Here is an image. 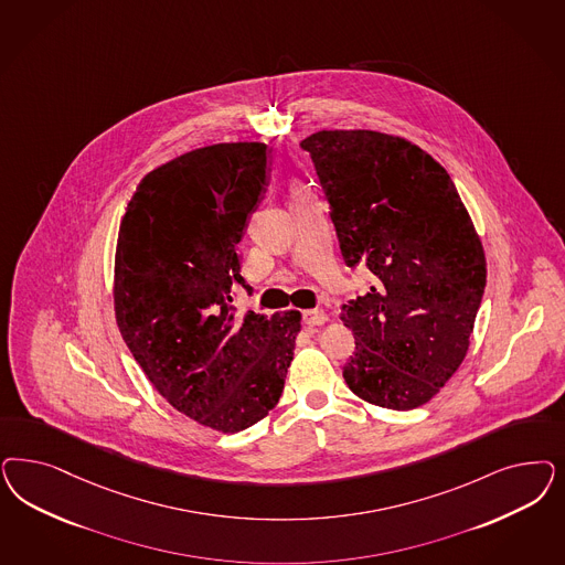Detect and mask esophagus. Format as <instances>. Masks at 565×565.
I'll return each instance as SVG.
<instances>
[{
    "mask_svg": "<svg viewBox=\"0 0 565 565\" xmlns=\"http://www.w3.org/2000/svg\"><path fill=\"white\" fill-rule=\"evenodd\" d=\"M327 322V311L324 310H306L303 311V324L308 327H322Z\"/></svg>",
    "mask_w": 565,
    "mask_h": 565,
    "instance_id": "34e87169",
    "label": "esophagus"
}]
</instances>
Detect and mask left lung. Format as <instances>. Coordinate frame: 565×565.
Listing matches in <instances>:
<instances>
[{"instance_id": "left-lung-1", "label": "left lung", "mask_w": 565, "mask_h": 565, "mask_svg": "<svg viewBox=\"0 0 565 565\" xmlns=\"http://www.w3.org/2000/svg\"><path fill=\"white\" fill-rule=\"evenodd\" d=\"M330 203L347 266L374 285L341 320L355 337L343 367L358 397L386 409L433 399L463 362L487 287V259L456 184L433 156L376 130L301 141Z\"/></svg>"}]
</instances>
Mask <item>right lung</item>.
I'll return each mask as SVG.
<instances>
[{
	"mask_svg": "<svg viewBox=\"0 0 565 565\" xmlns=\"http://www.w3.org/2000/svg\"><path fill=\"white\" fill-rule=\"evenodd\" d=\"M268 147H201L151 170L120 222L114 311L149 383L201 426L233 435L268 416L301 313L238 316L237 245L266 191Z\"/></svg>",
	"mask_w": 565,
	"mask_h": 565,
	"instance_id": "add662e5",
	"label": "right lung"
}]
</instances>
